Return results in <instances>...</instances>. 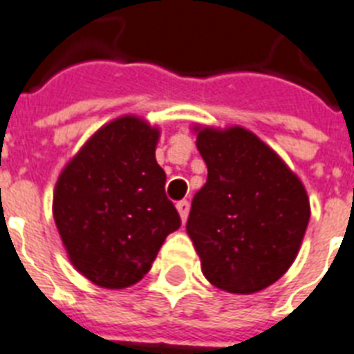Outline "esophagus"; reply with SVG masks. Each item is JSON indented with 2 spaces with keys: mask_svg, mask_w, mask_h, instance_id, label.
Returning <instances> with one entry per match:
<instances>
[{
  "mask_svg": "<svg viewBox=\"0 0 354 354\" xmlns=\"http://www.w3.org/2000/svg\"><path fill=\"white\" fill-rule=\"evenodd\" d=\"M176 207H178V213H180V217H182V221L185 223L189 215V201H180L176 204Z\"/></svg>",
  "mask_w": 354,
  "mask_h": 354,
  "instance_id": "34e87169",
  "label": "esophagus"
}]
</instances>
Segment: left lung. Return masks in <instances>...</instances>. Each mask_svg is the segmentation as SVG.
Listing matches in <instances>:
<instances>
[{
  "mask_svg": "<svg viewBox=\"0 0 354 354\" xmlns=\"http://www.w3.org/2000/svg\"><path fill=\"white\" fill-rule=\"evenodd\" d=\"M196 147L207 180L196 191L187 234L202 273L230 293H254L295 260L310 221L301 180L254 133L202 128Z\"/></svg>",
  "mask_w": 354,
  "mask_h": 354,
  "instance_id": "obj_1",
  "label": "left lung"
}]
</instances>
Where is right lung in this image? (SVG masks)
<instances>
[{
    "label": "right lung",
    "instance_id": "add662e5",
    "mask_svg": "<svg viewBox=\"0 0 354 354\" xmlns=\"http://www.w3.org/2000/svg\"><path fill=\"white\" fill-rule=\"evenodd\" d=\"M158 137L141 118H117L85 142L55 185L53 219L70 261L102 288L139 282L182 225L156 161Z\"/></svg>",
    "mask_w": 354,
    "mask_h": 354
}]
</instances>
